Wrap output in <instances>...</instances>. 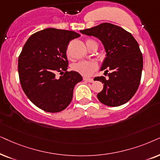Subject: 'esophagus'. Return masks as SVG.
I'll list each match as a JSON object with an SVG mask.
<instances>
[{"instance_id":"obj_1","label":"esophagus","mask_w":160,"mask_h":160,"mask_svg":"<svg viewBox=\"0 0 160 160\" xmlns=\"http://www.w3.org/2000/svg\"><path fill=\"white\" fill-rule=\"evenodd\" d=\"M83 80L85 81L88 82H93V78H84Z\"/></svg>"}]
</instances>
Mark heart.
Segmentation results:
<instances>
[{
    "label": "heart",
    "instance_id": "b5f03b06",
    "mask_svg": "<svg viewBox=\"0 0 160 160\" xmlns=\"http://www.w3.org/2000/svg\"><path fill=\"white\" fill-rule=\"evenodd\" d=\"M86 44L87 48H89L92 44H97V42L93 39H86ZM97 63L92 61H80L75 63H73L72 66V69L74 71L86 77L91 75L97 69Z\"/></svg>",
    "mask_w": 160,
    "mask_h": 160
}]
</instances>
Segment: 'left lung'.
Masks as SVG:
<instances>
[{
    "instance_id": "obj_1",
    "label": "left lung",
    "mask_w": 160,
    "mask_h": 160,
    "mask_svg": "<svg viewBox=\"0 0 160 160\" xmlns=\"http://www.w3.org/2000/svg\"><path fill=\"white\" fill-rule=\"evenodd\" d=\"M80 32L99 38L107 52L101 70L106 69L108 78L101 76L93 79L104 84L98 99L110 107L125 104L135 95L141 79L142 55L137 41L129 32L109 22ZM109 70L111 73H108Z\"/></svg>"
}]
</instances>
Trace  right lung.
I'll list each match as a JSON object with an SVG mask.
<instances>
[{"label": "right lung", "mask_w": 160, "mask_h": 160, "mask_svg": "<svg viewBox=\"0 0 160 160\" xmlns=\"http://www.w3.org/2000/svg\"><path fill=\"white\" fill-rule=\"evenodd\" d=\"M80 36L72 31L47 28L32 34L23 46L18 58L21 86L32 103L44 111L66 109L74 86L82 81L78 72L67 71L66 55L69 42ZM58 72L60 78L55 77Z\"/></svg>", "instance_id": "obj_1"}]
</instances>
